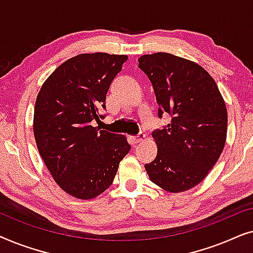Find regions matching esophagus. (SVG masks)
I'll use <instances>...</instances> for the list:
<instances>
[{
  "mask_svg": "<svg viewBox=\"0 0 253 253\" xmlns=\"http://www.w3.org/2000/svg\"><path fill=\"white\" fill-rule=\"evenodd\" d=\"M130 139H131V141H132V143L138 144V143H140L141 140L145 139V134L143 132H140L139 134H137V136L130 137Z\"/></svg>",
  "mask_w": 253,
  "mask_h": 253,
  "instance_id": "esophagus-1",
  "label": "esophagus"
}]
</instances>
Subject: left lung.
I'll return each mask as SVG.
<instances>
[{
	"instance_id": "obj_1",
	"label": "left lung",
	"mask_w": 253,
	"mask_h": 253,
	"mask_svg": "<svg viewBox=\"0 0 253 253\" xmlns=\"http://www.w3.org/2000/svg\"><path fill=\"white\" fill-rule=\"evenodd\" d=\"M153 85L158 116L170 123L153 131L157 158L145 165L150 179L168 192L199 184L222 153L227 108L214 79L195 62L168 53L139 57Z\"/></svg>"
}]
</instances>
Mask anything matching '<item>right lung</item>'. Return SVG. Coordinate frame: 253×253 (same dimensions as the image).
I'll use <instances>...</instances> for the list:
<instances>
[{"instance_id": "obj_1", "label": "right lung", "mask_w": 253, "mask_h": 253, "mask_svg": "<svg viewBox=\"0 0 253 253\" xmlns=\"http://www.w3.org/2000/svg\"><path fill=\"white\" fill-rule=\"evenodd\" d=\"M126 55L81 54L43 83L34 107L33 132L55 182L79 199L109 188L130 144L122 134L92 126L106 115V94Z\"/></svg>"}]
</instances>
